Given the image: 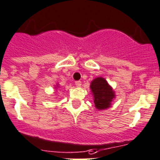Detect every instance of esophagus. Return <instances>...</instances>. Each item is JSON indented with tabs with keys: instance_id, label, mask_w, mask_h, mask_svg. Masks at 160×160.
<instances>
[{
	"instance_id": "obj_1",
	"label": "esophagus",
	"mask_w": 160,
	"mask_h": 160,
	"mask_svg": "<svg viewBox=\"0 0 160 160\" xmlns=\"http://www.w3.org/2000/svg\"><path fill=\"white\" fill-rule=\"evenodd\" d=\"M75 84L77 87H80L81 86V81H76Z\"/></svg>"
}]
</instances>
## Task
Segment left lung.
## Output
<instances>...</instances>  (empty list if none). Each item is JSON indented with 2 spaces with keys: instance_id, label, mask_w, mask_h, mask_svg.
I'll list each match as a JSON object with an SVG mask.
<instances>
[{
  "instance_id": "8db88e82",
  "label": "left lung",
  "mask_w": 160,
  "mask_h": 160,
  "mask_svg": "<svg viewBox=\"0 0 160 160\" xmlns=\"http://www.w3.org/2000/svg\"><path fill=\"white\" fill-rule=\"evenodd\" d=\"M90 88L97 110H106L111 106V102L115 98V92L103 77L94 79L91 82Z\"/></svg>"
}]
</instances>
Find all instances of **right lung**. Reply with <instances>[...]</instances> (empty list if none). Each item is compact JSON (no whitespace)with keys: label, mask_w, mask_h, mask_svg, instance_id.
<instances>
[{"label":"right lung","mask_w":160,"mask_h":160,"mask_svg":"<svg viewBox=\"0 0 160 160\" xmlns=\"http://www.w3.org/2000/svg\"><path fill=\"white\" fill-rule=\"evenodd\" d=\"M58 88H60V87H59V84H58V83H57V84H56V86H55V88H54L58 89Z\"/></svg>","instance_id":"right-lung-1"}]
</instances>
